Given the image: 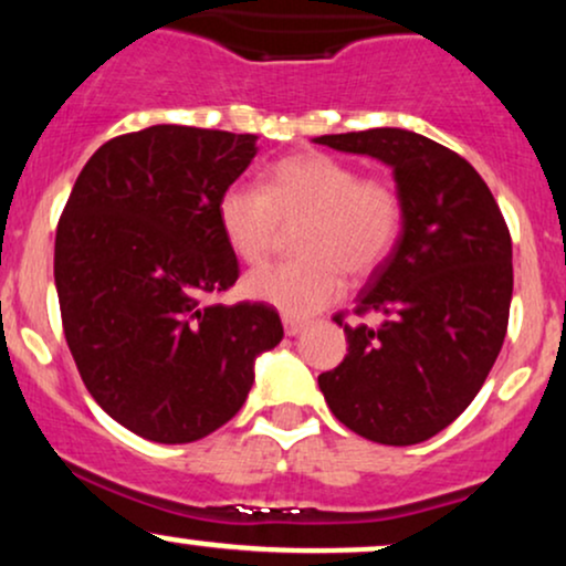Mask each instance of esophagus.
<instances>
[{
  "label": "esophagus",
  "instance_id": "34e87169",
  "mask_svg": "<svg viewBox=\"0 0 566 566\" xmlns=\"http://www.w3.org/2000/svg\"><path fill=\"white\" fill-rule=\"evenodd\" d=\"M284 333H287L290 337H295V335H301L303 329H305V322H301V319H290V316H284Z\"/></svg>",
  "mask_w": 566,
  "mask_h": 566
}]
</instances>
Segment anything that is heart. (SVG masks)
I'll use <instances>...</instances> for the list:
<instances>
[{
	"mask_svg": "<svg viewBox=\"0 0 566 566\" xmlns=\"http://www.w3.org/2000/svg\"><path fill=\"white\" fill-rule=\"evenodd\" d=\"M297 224L301 261L261 265L242 279L244 297L290 319L327 308L343 292V274L367 279L388 261L401 231V197L388 178L303 151L271 165L263 191L229 186L218 199L220 231L244 263L269 258L282 231Z\"/></svg>",
	"mask_w": 566,
	"mask_h": 566,
	"instance_id": "obj_1",
	"label": "heart"
}]
</instances>
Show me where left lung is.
Segmentation results:
<instances>
[{"mask_svg":"<svg viewBox=\"0 0 566 566\" xmlns=\"http://www.w3.org/2000/svg\"><path fill=\"white\" fill-rule=\"evenodd\" d=\"M319 146L367 154L394 170L401 233L340 324L348 354L319 375L343 426L378 444L437 437L471 405L509 329L511 233L492 191L463 157L399 127L322 135Z\"/></svg>","mask_w":566,"mask_h":566,"instance_id":"obj_1","label":"left lung"}]
</instances>
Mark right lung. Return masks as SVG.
Returning <instances> with one entry per match:
<instances>
[{
	"label": "right lung",
	"instance_id": "add662e5",
	"mask_svg": "<svg viewBox=\"0 0 566 566\" xmlns=\"http://www.w3.org/2000/svg\"><path fill=\"white\" fill-rule=\"evenodd\" d=\"M258 135L154 125L103 143L55 233L63 333L84 386L138 437L188 444L229 423L279 346L263 303H207L239 263L218 199L258 154Z\"/></svg>",
	"mask_w": 566,
	"mask_h": 566
}]
</instances>
